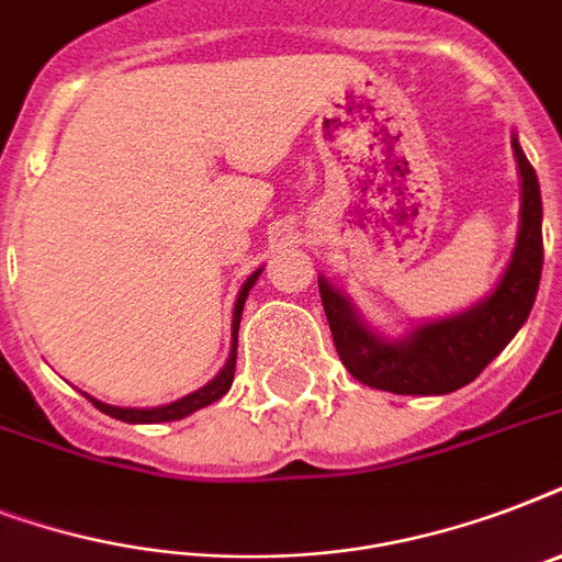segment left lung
Wrapping results in <instances>:
<instances>
[{
    "label": "left lung",
    "mask_w": 562,
    "mask_h": 562,
    "mask_svg": "<svg viewBox=\"0 0 562 562\" xmlns=\"http://www.w3.org/2000/svg\"><path fill=\"white\" fill-rule=\"evenodd\" d=\"M514 154L522 175V227L514 262L493 297L481 306L449 321L419 326L405 341L387 344L364 329L350 303L329 289V282L317 280L335 350L361 384L417 396L452 393L487 368L528 321L542 277V198L537 171L516 139Z\"/></svg>",
    "instance_id": "obj_1"
}]
</instances>
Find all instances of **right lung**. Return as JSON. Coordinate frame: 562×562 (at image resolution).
<instances>
[{
	"label": "right lung",
	"mask_w": 562,
	"mask_h": 562,
	"mask_svg": "<svg viewBox=\"0 0 562 562\" xmlns=\"http://www.w3.org/2000/svg\"><path fill=\"white\" fill-rule=\"evenodd\" d=\"M259 273L256 271L250 280L241 285L238 291V300H236V312H233V350H229V359H227V368L221 370L215 379H212L206 387L201 391L189 393L183 400L171 402V405H162V408H116V405H104L99 400H90L101 414H108V417H116L122 423H169V419H183L187 414L198 408H206L212 402H218L224 393L229 391V384H233V373H236V347H238V321H241V308H245V300H247V291L254 289V282L259 280Z\"/></svg>",
	"instance_id": "add662e5"
}]
</instances>
